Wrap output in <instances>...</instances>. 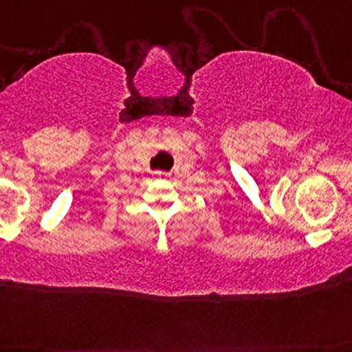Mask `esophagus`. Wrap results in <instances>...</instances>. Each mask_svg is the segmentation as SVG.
Returning <instances> with one entry per match:
<instances>
[{"label": "esophagus", "mask_w": 352, "mask_h": 352, "mask_svg": "<svg viewBox=\"0 0 352 352\" xmlns=\"http://www.w3.org/2000/svg\"><path fill=\"white\" fill-rule=\"evenodd\" d=\"M157 176H170V173H162V171H158V173H155Z\"/></svg>", "instance_id": "esophagus-1"}]
</instances>
